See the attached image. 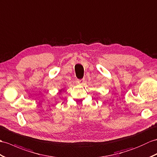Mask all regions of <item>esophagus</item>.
Wrapping results in <instances>:
<instances>
[{"instance_id":"esophagus-1","label":"esophagus","mask_w":157,"mask_h":157,"mask_svg":"<svg viewBox=\"0 0 157 157\" xmlns=\"http://www.w3.org/2000/svg\"><path fill=\"white\" fill-rule=\"evenodd\" d=\"M78 83H79V84H83V82H84V79H78L77 81Z\"/></svg>"}]
</instances>
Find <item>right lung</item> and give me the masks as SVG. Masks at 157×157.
<instances>
[{
  "label": "right lung",
  "mask_w": 157,
  "mask_h": 157,
  "mask_svg": "<svg viewBox=\"0 0 157 157\" xmlns=\"http://www.w3.org/2000/svg\"><path fill=\"white\" fill-rule=\"evenodd\" d=\"M62 90H63V89H61V90L59 91V92H60L59 93H61V92H62Z\"/></svg>",
  "instance_id": "right-lung-1"
}]
</instances>
